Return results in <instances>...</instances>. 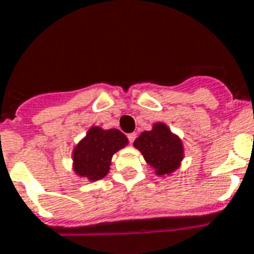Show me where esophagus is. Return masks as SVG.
<instances>
[{"instance_id":"obj_1","label":"esophagus","mask_w":254,"mask_h":254,"mask_svg":"<svg viewBox=\"0 0 254 254\" xmlns=\"http://www.w3.org/2000/svg\"><path fill=\"white\" fill-rule=\"evenodd\" d=\"M136 132H132V133H128V135H127V137H128V141L129 143H133V141H135V139H136Z\"/></svg>"}]
</instances>
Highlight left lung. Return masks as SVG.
<instances>
[{
  "label": "left lung",
  "instance_id": "1",
  "mask_svg": "<svg viewBox=\"0 0 254 254\" xmlns=\"http://www.w3.org/2000/svg\"><path fill=\"white\" fill-rule=\"evenodd\" d=\"M133 145L143 153L145 161L157 174H169L176 170L184 157L181 140L170 132L164 123H157L151 131H144Z\"/></svg>",
  "mask_w": 254,
  "mask_h": 254
}]
</instances>
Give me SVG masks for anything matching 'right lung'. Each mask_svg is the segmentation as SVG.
Returning <instances> with one entry per match:
<instances>
[{"label": "right lung", "instance_id": "add662e5", "mask_svg": "<svg viewBox=\"0 0 254 254\" xmlns=\"http://www.w3.org/2000/svg\"><path fill=\"white\" fill-rule=\"evenodd\" d=\"M127 143L128 140L119 129L92 127L73 152L76 173L92 181L105 177L110 169L113 155Z\"/></svg>", "mask_w": 254, "mask_h": 254}]
</instances>
